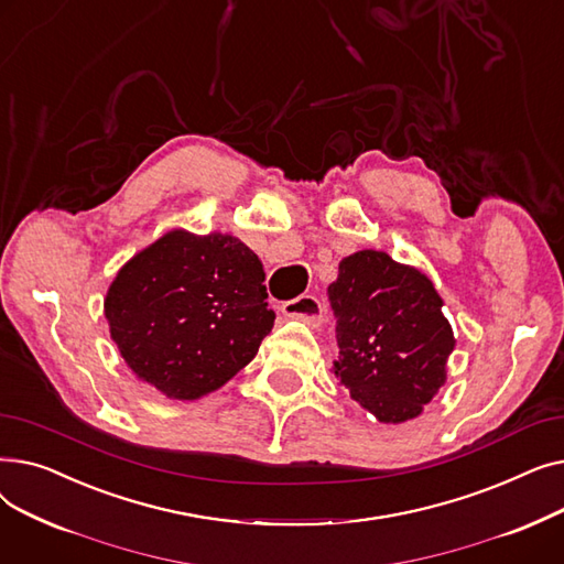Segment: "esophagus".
Returning a JSON list of instances; mask_svg holds the SVG:
<instances>
[{
  "instance_id": "esophagus-1",
  "label": "esophagus",
  "mask_w": 564,
  "mask_h": 564,
  "mask_svg": "<svg viewBox=\"0 0 564 564\" xmlns=\"http://www.w3.org/2000/svg\"><path fill=\"white\" fill-rule=\"evenodd\" d=\"M281 313L290 319H300V322L313 324L315 327V324H319V319H322V304L317 297H313V294H302V297H297V300L283 302Z\"/></svg>"
}]
</instances>
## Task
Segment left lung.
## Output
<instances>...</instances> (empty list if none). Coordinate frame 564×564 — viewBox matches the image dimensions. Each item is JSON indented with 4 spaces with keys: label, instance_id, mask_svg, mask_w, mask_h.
<instances>
[{
    "label": "left lung",
    "instance_id": "obj_1",
    "mask_svg": "<svg viewBox=\"0 0 564 564\" xmlns=\"http://www.w3.org/2000/svg\"><path fill=\"white\" fill-rule=\"evenodd\" d=\"M327 294L338 340L334 372L349 395L381 423L421 416L446 381L455 349L432 281L366 249L340 260Z\"/></svg>",
    "mask_w": 564,
    "mask_h": 564
}]
</instances>
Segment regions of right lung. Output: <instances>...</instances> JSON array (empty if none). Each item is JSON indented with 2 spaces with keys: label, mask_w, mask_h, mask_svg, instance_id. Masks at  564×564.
<instances>
[{
  "label": "right lung",
  "mask_w": 564,
  "mask_h": 564,
  "mask_svg": "<svg viewBox=\"0 0 564 564\" xmlns=\"http://www.w3.org/2000/svg\"><path fill=\"white\" fill-rule=\"evenodd\" d=\"M258 256L232 235L171 230L121 267L105 300L130 370L173 400L221 389L274 327Z\"/></svg>",
  "instance_id": "right-lung-1"
}]
</instances>
